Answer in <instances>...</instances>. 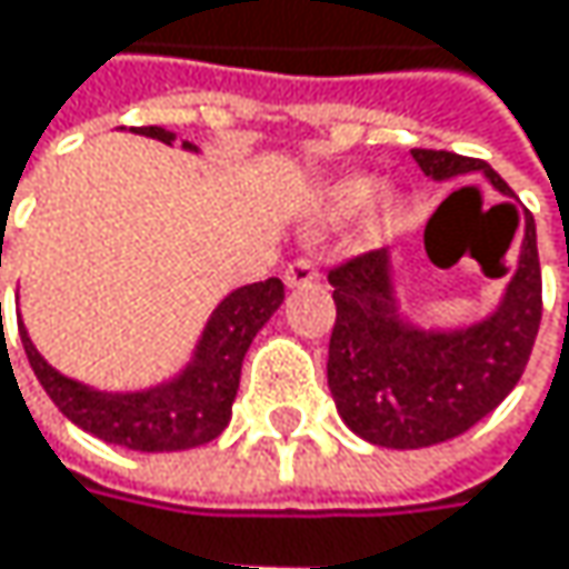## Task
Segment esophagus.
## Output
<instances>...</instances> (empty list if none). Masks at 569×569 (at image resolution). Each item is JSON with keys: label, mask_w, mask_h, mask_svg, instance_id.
<instances>
[{"label": "esophagus", "mask_w": 569, "mask_h": 569, "mask_svg": "<svg viewBox=\"0 0 569 569\" xmlns=\"http://www.w3.org/2000/svg\"><path fill=\"white\" fill-rule=\"evenodd\" d=\"M283 280L286 286H312L316 280H319V267L309 260V257H299V260H292L289 267H286V273H283Z\"/></svg>", "instance_id": "obj_1"}]
</instances>
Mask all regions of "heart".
Returning <instances> with one entry per match:
<instances>
[{"label": "heart", "mask_w": 569, "mask_h": 569, "mask_svg": "<svg viewBox=\"0 0 569 569\" xmlns=\"http://www.w3.org/2000/svg\"><path fill=\"white\" fill-rule=\"evenodd\" d=\"M382 190H386V183L372 173L339 177V180L322 187V193L316 200V217H319V223H346L376 202L377 207L371 206L373 210L366 217V233L372 240H379L396 227L398 207H401L398 197H392V193L382 197Z\"/></svg>", "instance_id": "heart-1"}]
</instances>
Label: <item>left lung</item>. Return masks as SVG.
<instances>
[{
	"label": "left lung",
	"mask_w": 569,
	"mask_h": 569,
	"mask_svg": "<svg viewBox=\"0 0 569 569\" xmlns=\"http://www.w3.org/2000/svg\"><path fill=\"white\" fill-rule=\"evenodd\" d=\"M411 158L431 180L481 173L501 197H513L485 161L425 148H415ZM329 283L336 326L326 376L342 421L379 448H431L491 415L523 376L540 326L537 227L523 213L511 280L498 306L468 326L428 329L415 322L398 299L392 250L336 267Z\"/></svg>",
	"instance_id": "1"
}]
</instances>
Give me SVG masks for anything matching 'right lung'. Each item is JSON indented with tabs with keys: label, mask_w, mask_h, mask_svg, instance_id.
I'll use <instances>...</instances> for the list:
<instances>
[{
	"label": "right lung",
	"mask_w": 569,
	"mask_h": 569,
	"mask_svg": "<svg viewBox=\"0 0 569 569\" xmlns=\"http://www.w3.org/2000/svg\"><path fill=\"white\" fill-rule=\"evenodd\" d=\"M134 134L164 144L177 141V134L164 128H134ZM183 151L197 154L200 148L183 141ZM283 299L286 289L277 277L227 292L210 312L180 372H173L171 379L158 386L134 389V392H108V389L84 386L71 376H61L36 349L29 329L22 326V316H19V336L36 379L42 382V389L68 421H74L78 428L91 431L108 445H121L131 451H187L213 441L230 425L243 356L257 339V332L283 306Z\"/></svg>",
	"instance_id": "add662e5"
}]
</instances>
